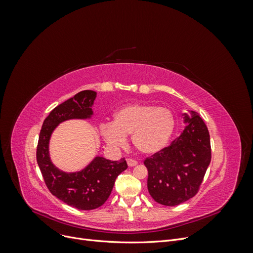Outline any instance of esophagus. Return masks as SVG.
Wrapping results in <instances>:
<instances>
[{
  "instance_id": "1",
  "label": "esophagus",
  "mask_w": 253,
  "mask_h": 253,
  "mask_svg": "<svg viewBox=\"0 0 253 253\" xmlns=\"http://www.w3.org/2000/svg\"><path fill=\"white\" fill-rule=\"evenodd\" d=\"M126 163H127V166H128V167H135L137 164H138V163L136 162V160L131 159V158H127V159H126Z\"/></svg>"
}]
</instances>
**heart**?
<instances>
[{"instance_id":"obj_1","label":"heart","mask_w":253,"mask_h":253,"mask_svg":"<svg viewBox=\"0 0 253 253\" xmlns=\"http://www.w3.org/2000/svg\"><path fill=\"white\" fill-rule=\"evenodd\" d=\"M176 119L168 108L154 104L133 103L114 113L113 125L100 126L104 141L113 148L122 147L131 135L134 148L143 155H154L164 150L174 133Z\"/></svg>"}]
</instances>
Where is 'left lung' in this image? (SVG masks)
Listing matches in <instances>:
<instances>
[{
	"mask_svg": "<svg viewBox=\"0 0 253 253\" xmlns=\"http://www.w3.org/2000/svg\"><path fill=\"white\" fill-rule=\"evenodd\" d=\"M185 129L170 147L144 160L148 190L156 203L177 206L192 198L211 162L208 127L198 113L182 114Z\"/></svg>",
	"mask_w": 253,
	"mask_h": 253,
	"instance_id": "8db88e82",
	"label": "left lung"
}]
</instances>
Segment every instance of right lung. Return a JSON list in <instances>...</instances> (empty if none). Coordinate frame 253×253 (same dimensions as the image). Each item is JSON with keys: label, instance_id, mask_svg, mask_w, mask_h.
I'll return each instance as SVG.
<instances>
[{"label": "right lung", "instance_id": "right-lung-1", "mask_svg": "<svg viewBox=\"0 0 253 253\" xmlns=\"http://www.w3.org/2000/svg\"><path fill=\"white\" fill-rule=\"evenodd\" d=\"M96 91L82 90L53 109L45 118L37 147V163L52 195L79 210H93L108 200L117 176L126 168L125 158L119 162L96 156L78 172H64L52 164L49 140L61 122L70 119H89Z\"/></svg>", "mask_w": 253, "mask_h": 253}]
</instances>
